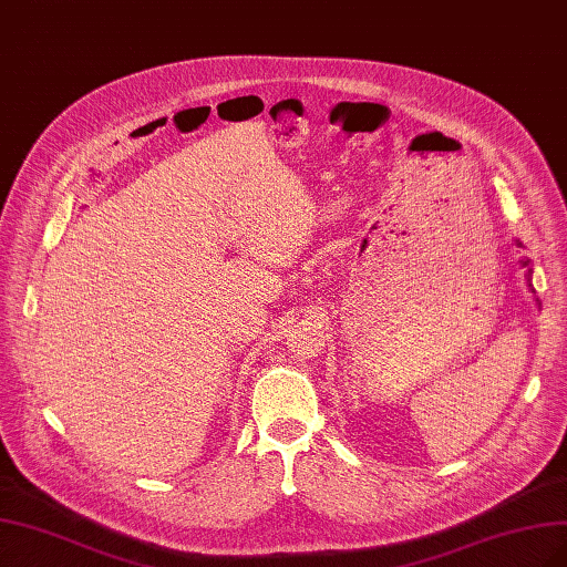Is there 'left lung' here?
<instances>
[{"label":"left lung","mask_w":567,"mask_h":567,"mask_svg":"<svg viewBox=\"0 0 567 567\" xmlns=\"http://www.w3.org/2000/svg\"><path fill=\"white\" fill-rule=\"evenodd\" d=\"M518 245H520V243H518ZM520 264H523V266H528V259H523V261H520ZM530 272H533V270H530V268H528V280H530Z\"/></svg>","instance_id":"1"}]
</instances>
